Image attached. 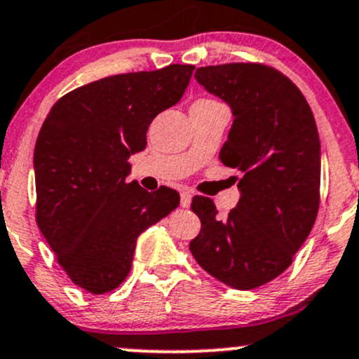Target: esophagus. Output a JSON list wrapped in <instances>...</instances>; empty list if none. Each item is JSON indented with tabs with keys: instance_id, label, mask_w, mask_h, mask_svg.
<instances>
[{
	"instance_id": "34e87169",
	"label": "esophagus",
	"mask_w": 359,
	"mask_h": 359,
	"mask_svg": "<svg viewBox=\"0 0 359 359\" xmlns=\"http://www.w3.org/2000/svg\"><path fill=\"white\" fill-rule=\"evenodd\" d=\"M191 199H192L191 192H189L187 189H182V191H180V206L189 208L191 206Z\"/></svg>"
}]
</instances>
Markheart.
<instances>
[{
	"mask_svg": "<svg viewBox=\"0 0 359 359\" xmlns=\"http://www.w3.org/2000/svg\"><path fill=\"white\" fill-rule=\"evenodd\" d=\"M216 104L215 100H210V98H199V100L194 102V105H212Z\"/></svg>",
	"mask_w": 359,
	"mask_h": 359,
	"instance_id": "obj_1",
	"label": "heart"
}]
</instances>
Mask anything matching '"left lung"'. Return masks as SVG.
Listing matches in <instances>:
<instances>
[{
	"label": "left lung",
	"instance_id": "obj_1",
	"mask_svg": "<svg viewBox=\"0 0 359 359\" xmlns=\"http://www.w3.org/2000/svg\"><path fill=\"white\" fill-rule=\"evenodd\" d=\"M196 80L233 110L219 160L243 173L237 208L192 198L201 231L189 250L206 273L237 290L273 281L293 262L320 204V141L312 109L288 76L261 62L196 69Z\"/></svg>",
	"mask_w": 359,
	"mask_h": 359
}]
</instances>
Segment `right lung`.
Returning <instances> with one entry per match:
<instances>
[{"label":"right lung","mask_w":359,"mask_h":359,"mask_svg":"<svg viewBox=\"0 0 359 359\" xmlns=\"http://www.w3.org/2000/svg\"><path fill=\"white\" fill-rule=\"evenodd\" d=\"M192 65L102 78L47 114L34 149L35 222L76 286L104 294L129 274L136 238L179 206V192L126 182L151 121L180 100Z\"/></svg>","instance_id":"1"}]
</instances>
